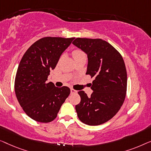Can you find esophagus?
I'll list each match as a JSON object with an SVG mask.
<instances>
[{
    "label": "esophagus",
    "instance_id": "1",
    "mask_svg": "<svg viewBox=\"0 0 151 151\" xmlns=\"http://www.w3.org/2000/svg\"><path fill=\"white\" fill-rule=\"evenodd\" d=\"M70 92H71V94H76V93H77V91L74 90L73 88H71L70 89Z\"/></svg>",
    "mask_w": 151,
    "mask_h": 151
}]
</instances>
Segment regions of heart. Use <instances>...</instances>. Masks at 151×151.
I'll return each instance as SVG.
<instances>
[{
  "label": "heart",
  "instance_id": "heart-1",
  "mask_svg": "<svg viewBox=\"0 0 151 151\" xmlns=\"http://www.w3.org/2000/svg\"><path fill=\"white\" fill-rule=\"evenodd\" d=\"M73 55L75 59L78 58V57H80L86 56V53H85V52L81 49H76L74 50V51L73 52Z\"/></svg>",
  "mask_w": 151,
  "mask_h": 151
}]
</instances>
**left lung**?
Listing matches in <instances>:
<instances>
[{"label": "left lung", "mask_w": 151, "mask_h": 151, "mask_svg": "<svg viewBox=\"0 0 151 151\" xmlns=\"http://www.w3.org/2000/svg\"><path fill=\"white\" fill-rule=\"evenodd\" d=\"M73 44L88 55L86 75L94 78L90 97L84 91L78 92L81 96V102L75 106L78 118L90 126L102 124L118 113L126 97L124 60L113 46L101 39L78 37Z\"/></svg>", "instance_id": "left-lung-1"}]
</instances>
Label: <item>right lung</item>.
<instances>
[{
  "label": "right lung",
  "instance_id": "obj_1",
  "mask_svg": "<svg viewBox=\"0 0 151 151\" xmlns=\"http://www.w3.org/2000/svg\"><path fill=\"white\" fill-rule=\"evenodd\" d=\"M75 39L45 37L33 43L19 63L14 89L22 109L33 120L50 122L56 118L62 104L70 94L66 86L57 88L46 83L62 52Z\"/></svg>",
  "mask_w": 151,
  "mask_h": 151
}]
</instances>
